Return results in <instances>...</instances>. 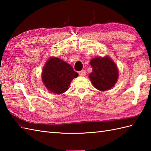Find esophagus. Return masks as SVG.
<instances>
[{"label": "esophagus", "mask_w": 151, "mask_h": 151, "mask_svg": "<svg viewBox=\"0 0 151 151\" xmlns=\"http://www.w3.org/2000/svg\"><path fill=\"white\" fill-rule=\"evenodd\" d=\"M79 75L81 76H84L86 75V70H81V71H80L78 73Z\"/></svg>", "instance_id": "1"}]
</instances>
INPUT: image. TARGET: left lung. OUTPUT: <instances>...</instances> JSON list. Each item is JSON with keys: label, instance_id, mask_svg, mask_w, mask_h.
I'll return each mask as SVG.
<instances>
[{"label": "left lung", "instance_id": "8db88e82", "mask_svg": "<svg viewBox=\"0 0 151 151\" xmlns=\"http://www.w3.org/2000/svg\"><path fill=\"white\" fill-rule=\"evenodd\" d=\"M89 63L93 71L89 77L96 89L103 91L114 87L119 77L118 69L110 57H96Z\"/></svg>", "mask_w": 151, "mask_h": 151}]
</instances>
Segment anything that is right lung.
Here are the masks:
<instances>
[{"label": "right lung", "instance_id": "add662e5", "mask_svg": "<svg viewBox=\"0 0 151 151\" xmlns=\"http://www.w3.org/2000/svg\"><path fill=\"white\" fill-rule=\"evenodd\" d=\"M78 76L69 63L50 57L43 67L41 78L48 90L59 95L68 90L72 80Z\"/></svg>", "mask_w": 151, "mask_h": 151}]
</instances>
